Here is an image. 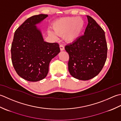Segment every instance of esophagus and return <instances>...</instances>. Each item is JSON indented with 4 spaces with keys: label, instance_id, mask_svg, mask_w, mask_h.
Segmentation results:
<instances>
[{
    "label": "esophagus",
    "instance_id": "1",
    "mask_svg": "<svg viewBox=\"0 0 121 121\" xmlns=\"http://www.w3.org/2000/svg\"><path fill=\"white\" fill-rule=\"evenodd\" d=\"M60 51H64V50H65V48H64V46L63 45H60Z\"/></svg>",
    "mask_w": 121,
    "mask_h": 121
}]
</instances>
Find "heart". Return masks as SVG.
<instances>
[{"label":"heart","instance_id":"obj_1","mask_svg":"<svg viewBox=\"0 0 121 121\" xmlns=\"http://www.w3.org/2000/svg\"><path fill=\"white\" fill-rule=\"evenodd\" d=\"M85 26V21L80 17H66L54 22V31L50 29L48 33L54 38L63 35V38L67 42H72L79 38Z\"/></svg>","mask_w":121,"mask_h":121}]
</instances>
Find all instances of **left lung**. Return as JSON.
Returning a JSON list of instances; mask_svg holds the SVG:
<instances>
[{
  "instance_id": "1",
  "label": "left lung",
  "mask_w": 121,
  "mask_h": 121,
  "mask_svg": "<svg viewBox=\"0 0 121 121\" xmlns=\"http://www.w3.org/2000/svg\"><path fill=\"white\" fill-rule=\"evenodd\" d=\"M88 25L83 35L66 45L68 70L81 80L91 79L102 70L107 57L108 47L103 30L92 17L87 16Z\"/></svg>"
}]
</instances>
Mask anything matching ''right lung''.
<instances>
[{
  "mask_svg": "<svg viewBox=\"0 0 121 121\" xmlns=\"http://www.w3.org/2000/svg\"><path fill=\"white\" fill-rule=\"evenodd\" d=\"M47 17L40 14L30 17L14 32L11 48L12 65L17 74L27 81L45 78L52 59L60 52L59 44L44 41L35 26Z\"/></svg>",
  "mask_w": 121,
  "mask_h": 121,
  "instance_id": "1",
  "label": "right lung"
}]
</instances>
